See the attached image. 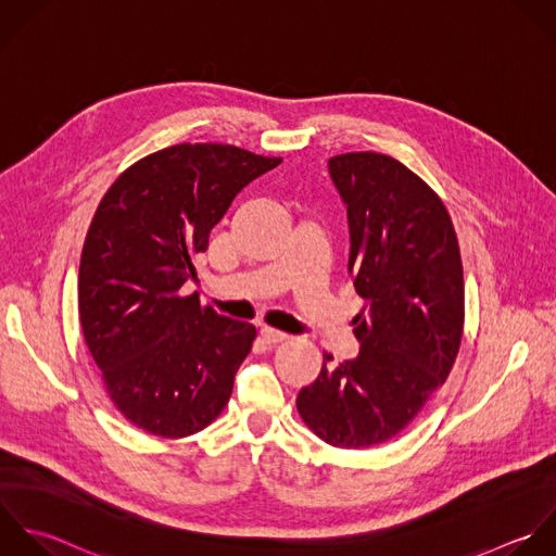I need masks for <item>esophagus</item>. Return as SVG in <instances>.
<instances>
[{"label": "esophagus", "mask_w": 556, "mask_h": 556, "mask_svg": "<svg viewBox=\"0 0 556 556\" xmlns=\"http://www.w3.org/2000/svg\"><path fill=\"white\" fill-rule=\"evenodd\" d=\"M260 338H262L266 344H279V342L288 340V333L277 331V329H270V327H264V329L260 331Z\"/></svg>", "instance_id": "1"}]
</instances>
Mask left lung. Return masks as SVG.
<instances>
[{
	"label": "left lung",
	"mask_w": 556,
	"mask_h": 556,
	"mask_svg": "<svg viewBox=\"0 0 556 556\" xmlns=\"http://www.w3.org/2000/svg\"><path fill=\"white\" fill-rule=\"evenodd\" d=\"M346 205L349 275L366 305L359 355L325 364L296 407L338 448L392 440L444 386L464 333V266L440 197L399 160L362 151L329 160Z\"/></svg>",
	"instance_id": "1"
}]
</instances>
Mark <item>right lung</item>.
<instances>
[{"label":"right lung","mask_w":556,"mask_h":556,"mask_svg":"<svg viewBox=\"0 0 556 556\" xmlns=\"http://www.w3.org/2000/svg\"><path fill=\"white\" fill-rule=\"evenodd\" d=\"M231 144H175L103 194L79 260V323L116 409L157 438H188L227 405L255 327L181 296L238 192L273 170Z\"/></svg>","instance_id":"obj_1"}]
</instances>
